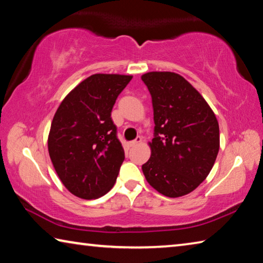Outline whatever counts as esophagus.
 Instances as JSON below:
<instances>
[{"mask_svg": "<svg viewBox=\"0 0 263 263\" xmlns=\"http://www.w3.org/2000/svg\"><path fill=\"white\" fill-rule=\"evenodd\" d=\"M141 140H142V138L141 137H138L136 140H133V141H131L130 144H128V146H130V147H133V146H136V145H138V144H140L141 142Z\"/></svg>", "mask_w": 263, "mask_h": 263, "instance_id": "1", "label": "esophagus"}]
</instances>
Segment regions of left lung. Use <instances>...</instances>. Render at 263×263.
Returning <instances> with one entry per match:
<instances>
[{"label": "left lung", "mask_w": 263, "mask_h": 263, "mask_svg": "<svg viewBox=\"0 0 263 263\" xmlns=\"http://www.w3.org/2000/svg\"><path fill=\"white\" fill-rule=\"evenodd\" d=\"M152 96L155 137L142 164L151 186L171 198L194 191L206 179L219 151V124L193 84L173 72L141 75Z\"/></svg>", "instance_id": "left-lung-1"}]
</instances>
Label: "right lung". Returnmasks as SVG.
Instances as JSON below:
<instances>
[{"label": "right lung", "mask_w": 263, "mask_h": 263, "mask_svg": "<svg viewBox=\"0 0 263 263\" xmlns=\"http://www.w3.org/2000/svg\"><path fill=\"white\" fill-rule=\"evenodd\" d=\"M132 75L94 74L70 90L57 109L47 138L48 154L69 193L83 199L112 188L124 161L111 110Z\"/></svg>", "instance_id": "add662e5"}]
</instances>
